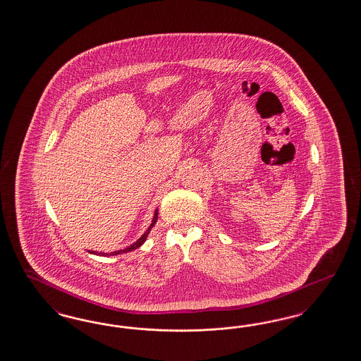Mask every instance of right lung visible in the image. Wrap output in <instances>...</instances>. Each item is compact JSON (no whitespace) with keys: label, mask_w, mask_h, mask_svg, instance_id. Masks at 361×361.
<instances>
[{"label":"right lung","mask_w":361,"mask_h":361,"mask_svg":"<svg viewBox=\"0 0 361 361\" xmlns=\"http://www.w3.org/2000/svg\"><path fill=\"white\" fill-rule=\"evenodd\" d=\"M157 219H159V209H156V211H154V215H153V219H152V223H150L149 228L145 231L144 235H142L138 240H135L133 245L125 247L123 250H116V251H113V252H102V251H91V250H88V252H90V254H94V255H99V257H114V255H119V254H123V252L133 251V250H135V248H138V247H141V245H144L145 242H146V239H147L149 232L152 231V228L154 227V224H156Z\"/></svg>","instance_id":"obj_1"}]
</instances>
